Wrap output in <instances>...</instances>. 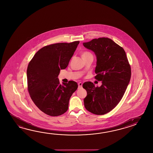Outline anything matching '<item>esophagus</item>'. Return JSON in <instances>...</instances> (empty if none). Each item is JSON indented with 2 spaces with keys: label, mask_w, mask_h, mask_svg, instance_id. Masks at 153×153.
<instances>
[{
  "label": "esophagus",
  "mask_w": 153,
  "mask_h": 153,
  "mask_svg": "<svg viewBox=\"0 0 153 153\" xmlns=\"http://www.w3.org/2000/svg\"><path fill=\"white\" fill-rule=\"evenodd\" d=\"M78 88H81L82 86V83L81 82H79L78 83Z\"/></svg>",
  "instance_id": "esophagus-1"
}]
</instances>
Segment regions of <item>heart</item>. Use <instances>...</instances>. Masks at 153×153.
Segmentation results:
<instances>
[{
    "mask_svg": "<svg viewBox=\"0 0 153 153\" xmlns=\"http://www.w3.org/2000/svg\"><path fill=\"white\" fill-rule=\"evenodd\" d=\"M92 55V53H91V52H89V51H83V52H82V58L86 57V56H89V55Z\"/></svg>",
    "mask_w": 153,
    "mask_h": 153,
    "instance_id": "heart-1",
    "label": "heart"
}]
</instances>
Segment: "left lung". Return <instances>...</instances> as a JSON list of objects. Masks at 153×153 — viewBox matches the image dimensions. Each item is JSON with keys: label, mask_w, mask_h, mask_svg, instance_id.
<instances>
[{"label": "left lung", "mask_w": 153, "mask_h": 153, "mask_svg": "<svg viewBox=\"0 0 153 153\" xmlns=\"http://www.w3.org/2000/svg\"><path fill=\"white\" fill-rule=\"evenodd\" d=\"M97 57L95 78L100 87L85 82L87 92L84 99L85 109L95 115H104L119 104L129 83L131 70L124 49L108 38H99L83 43Z\"/></svg>", "instance_id": "8db88e82"}]
</instances>
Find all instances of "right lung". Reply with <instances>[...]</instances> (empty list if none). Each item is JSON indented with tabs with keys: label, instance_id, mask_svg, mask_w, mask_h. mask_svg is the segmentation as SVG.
I'll list each match as a JSON object with an SVG mask.
<instances>
[{
	"label": "right lung",
	"instance_id": "obj_1",
	"mask_svg": "<svg viewBox=\"0 0 153 153\" xmlns=\"http://www.w3.org/2000/svg\"><path fill=\"white\" fill-rule=\"evenodd\" d=\"M79 43L75 41L45 46L29 62L28 91L35 105L47 115L57 116L66 112L70 99L78 88L73 81L61 85L58 77L60 70L68 66Z\"/></svg>",
	"mask_w": 153,
	"mask_h": 153
}]
</instances>
